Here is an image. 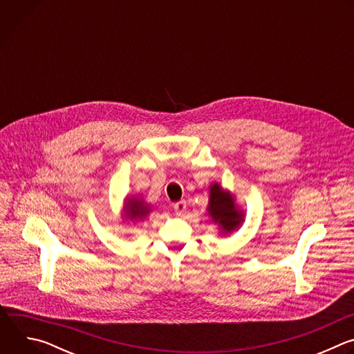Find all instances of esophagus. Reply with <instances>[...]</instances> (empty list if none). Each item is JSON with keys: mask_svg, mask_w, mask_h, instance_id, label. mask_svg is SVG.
<instances>
[{"mask_svg": "<svg viewBox=\"0 0 354 354\" xmlns=\"http://www.w3.org/2000/svg\"><path fill=\"white\" fill-rule=\"evenodd\" d=\"M174 210H175L176 216H182L186 212V201L185 200L176 201V203L174 205Z\"/></svg>", "mask_w": 354, "mask_h": 354, "instance_id": "obj_1", "label": "esophagus"}]
</instances>
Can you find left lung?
Wrapping results in <instances>:
<instances>
[{
  "label": "left lung",
  "mask_w": 354,
  "mask_h": 354,
  "mask_svg": "<svg viewBox=\"0 0 354 354\" xmlns=\"http://www.w3.org/2000/svg\"><path fill=\"white\" fill-rule=\"evenodd\" d=\"M207 212L224 235L231 234L243 221V212L239 210L235 205V198L218 183H213L210 186V200Z\"/></svg>",
  "instance_id": "8db88e82"
}]
</instances>
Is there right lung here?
<instances>
[{"mask_svg":"<svg viewBox=\"0 0 354 354\" xmlns=\"http://www.w3.org/2000/svg\"><path fill=\"white\" fill-rule=\"evenodd\" d=\"M124 216L129 221L136 223L138 220H142L149 213V206H147L144 201L138 197H130L126 200V205L123 207Z\"/></svg>","mask_w":354,"mask_h":354,"instance_id":"right-lung-1","label":"right lung"}]
</instances>
